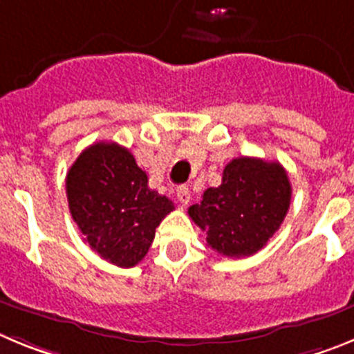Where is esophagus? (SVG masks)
I'll return each mask as SVG.
<instances>
[{
    "instance_id": "obj_1",
    "label": "esophagus",
    "mask_w": 354,
    "mask_h": 354,
    "mask_svg": "<svg viewBox=\"0 0 354 354\" xmlns=\"http://www.w3.org/2000/svg\"><path fill=\"white\" fill-rule=\"evenodd\" d=\"M177 198L183 205L189 204V198H192V193H189V187L187 186H179L177 187Z\"/></svg>"
}]
</instances>
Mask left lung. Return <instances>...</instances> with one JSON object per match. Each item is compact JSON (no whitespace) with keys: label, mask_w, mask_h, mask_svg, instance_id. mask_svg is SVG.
I'll return each instance as SVG.
<instances>
[{"label":"left lung","mask_w":354,"mask_h":354,"mask_svg":"<svg viewBox=\"0 0 354 354\" xmlns=\"http://www.w3.org/2000/svg\"><path fill=\"white\" fill-rule=\"evenodd\" d=\"M290 183L280 162L236 158L221 184L209 187L189 218L207 234V246L228 259L248 257L264 248L290 205Z\"/></svg>","instance_id":"obj_1"}]
</instances>
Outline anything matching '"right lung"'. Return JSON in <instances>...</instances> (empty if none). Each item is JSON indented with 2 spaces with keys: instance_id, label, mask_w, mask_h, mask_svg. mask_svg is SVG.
I'll return each instance as SVG.
<instances>
[{
  "instance_id": "add662e5",
  "label": "right lung",
  "mask_w": 354,
  "mask_h": 354,
  "mask_svg": "<svg viewBox=\"0 0 354 354\" xmlns=\"http://www.w3.org/2000/svg\"><path fill=\"white\" fill-rule=\"evenodd\" d=\"M65 184L72 220L84 241L118 268H133L145 257L156 228L174 211L171 200L150 189L134 156L115 142L84 149Z\"/></svg>"
}]
</instances>
